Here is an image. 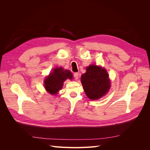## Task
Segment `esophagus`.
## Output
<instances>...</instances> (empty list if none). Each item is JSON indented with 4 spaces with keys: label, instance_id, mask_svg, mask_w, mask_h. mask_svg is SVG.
Returning a JSON list of instances; mask_svg holds the SVG:
<instances>
[{
    "label": "esophagus",
    "instance_id": "esophagus-1",
    "mask_svg": "<svg viewBox=\"0 0 150 150\" xmlns=\"http://www.w3.org/2000/svg\"><path fill=\"white\" fill-rule=\"evenodd\" d=\"M74 78L75 79H78L79 78V73H78V72H75L74 74Z\"/></svg>",
    "mask_w": 150,
    "mask_h": 150
}]
</instances>
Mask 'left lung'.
<instances>
[{
	"label": "left lung",
	"instance_id": "1",
	"mask_svg": "<svg viewBox=\"0 0 150 150\" xmlns=\"http://www.w3.org/2000/svg\"><path fill=\"white\" fill-rule=\"evenodd\" d=\"M81 79L86 94L93 100L102 98L110 88V81L106 69L96 65L89 66Z\"/></svg>",
	"mask_w": 150,
	"mask_h": 150
}]
</instances>
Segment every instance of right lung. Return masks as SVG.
Segmentation results:
<instances>
[{
  "label": "right lung",
  "mask_w": 150,
  "mask_h": 150,
  "mask_svg": "<svg viewBox=\"0 0 150 150\" xmlns=\"http://www.w3.org/2000/svg\"><path fill=\"white\" fill-rule=\"evenodd\" d=\"M67 78L72 79L70 71L64 70L62 67H56L45 79V88L49 93L56 94L62 88L63 83Z\"/></svg>",
  "instance_id": "1"
}]
</instances>
